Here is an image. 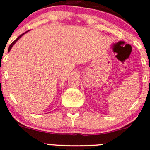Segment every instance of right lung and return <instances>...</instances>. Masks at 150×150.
Returning a JSON list of instances; mask_svg holds the SVG:
<instances>
[{
    "mask_svg": "<svg viewBox=\"0 0 150 150\" xmlns=\"http://www.w3.org/2000/svg\"><path fill=\"white\" fill-rule=\"evenodd\" d=\"M26 32H25V33H26ZM25 33H23V34H21V35H20V36H18V38H16V40H14V41H13V42H12V43H11V45H10V46H9V47H8V52H9V51H10V50H11V47H13V45H14V44H15V43H16V41H17V40H18V39H19V38H21V36H22V35H24V34H25Z\"/></svg>",
    "mask_w": 150,
    "mask_h": 150,
    "instance_id": "add662e5",
    "label": "right lung"
}]
</instances>
